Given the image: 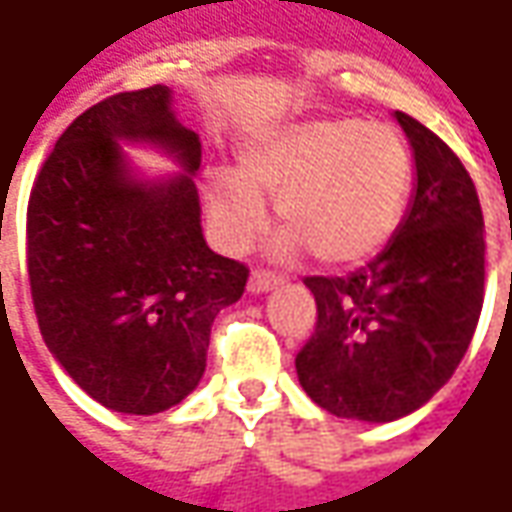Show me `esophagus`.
Returning <instances> with one entry per match:
<instances>
[{
	"mask_svg": "<svg viewBox=\"0 0 512 512\" xmlns=\"http://www.w3.org/2000/svg\"><path fill=\"white\" fill-rule=\"evenodd\" d=\"M276 285H279V279H276V276H270V273H253V276L247 279V293L259 296V293L273 290Z\"/></svg>",
	"mask_w": 512,
	"mask_h": 512,
	"instance_id": "esophagus-1",
	"label": "esophagus"
}]
</instances>
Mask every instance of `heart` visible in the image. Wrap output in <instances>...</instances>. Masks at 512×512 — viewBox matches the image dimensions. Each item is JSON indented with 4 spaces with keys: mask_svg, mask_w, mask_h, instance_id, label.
Returning a JSON list of instances; mask_svg holds the SVG:
<instances>
[{
    "mask_svg": "<svg viewBox=\"0 0 512 512\" xmlns=\"http://www.w3.org/2000/svg\"><path fill=\"white\" fill-rule=\"evenodd\" d=\"M410 187L413 156L396 130L356 116H319L250 136L239 150V173L210 170L202 193L230 253L259 239L270 199L285 227L279 259L307 250L319 265L350 267L396 236Z\"/></svg>",
    "mask_w": 512,
    "mask_h": 512,
    "instance_id": "b5f03b06",
    "label": "heart"
}]
</instances>
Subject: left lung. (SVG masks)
<instances>
[{"instance_id":"1","label":"left lung","mask_w":512,"mask_h":512,"mask_svg":"<svg viewBox=\"0 0 512 512\" xmlns=\"http://www.w3.org/2000/svg\"><path fill=\"white\" fill-rule=\"evenodd\" d=\"M413 148L416 187L396 236L347 276H307L316 333L296 356L305 393L339 419L396 422L447 384L484 302V219L459 156L393 113Z\"/></svg>"}]
</instances>
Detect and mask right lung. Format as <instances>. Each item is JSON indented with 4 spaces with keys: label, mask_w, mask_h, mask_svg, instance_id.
I'll use <instances>...</instances> for the list:
<instances>
[{
    "label": "right lung",
    "mask_w": 512,
    "mask_h": 512,
    "mask_svg": "<svg viewBox=\"0 0 512 512\" xmlns=\"http://www.w3.org/2000/svg\"><path fill=\"white\" fill-rule=\"evenodd\" d=\"M148 144L179 174L145 177L121 148ZM202 142L173 90L116 93L73 119L28 205L30 296L53 359L90 399L153 416L205 376L210 325L242 299L247 267L213 253L193 176Z\"/></svg>",
    "instance_id": "1"
}]
</instances>
